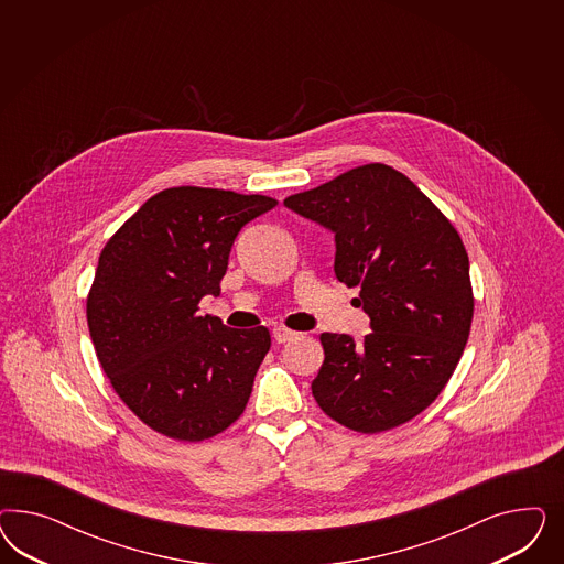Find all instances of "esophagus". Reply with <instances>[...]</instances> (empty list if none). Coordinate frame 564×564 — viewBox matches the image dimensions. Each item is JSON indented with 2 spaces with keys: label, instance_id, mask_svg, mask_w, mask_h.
<instances>
[{
  "label": "esophagus",
  "instance_id": "1",
  "mask_svg": "<svg viewBox=\"0 0 564 564\" xmlns=\"http://www.w3.org/2000/svg\"><path fill=\"white\" fill-rule=\"evenodd\" d=\"M273 337L276 343H288L291 341L293 337H297V333L285 328V326H276V328H273Z\"/></svg>",
  "mask_w": 564,
  "mask_h": 564
}]
</instances>
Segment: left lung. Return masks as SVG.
Masks as SVG:
<instances>
[{"label":"left lung","mask_w":564,"mask_h":564,"mask_svg":"<svg viewBox=\"0 0 564 564\" xmlns=\"http://www.w3.org/2000/svg\"><path fill=\"white\" fill-rule=\"evenodd\" d=\"M283 205L335 234V276L359 288L372 328L361 343L321 335L316 403L361 434L410 422L443 391L471 328L469 258L457 229L410 177L382 163L345 171Z\"/></svg>","instance_id":"left-lung-1"}]
</instances>
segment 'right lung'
I'll use <instances>...</instances> for the list:
<instances>
[{
  "instance_id": "1",
  "label": "right lung",
  "mask_w": 564,
  "mask_h": 564,
  "mask_svg": "<svg viewBox=\"0 0 564 564\" xmlns=\"http://www.w3.org/2000/svg\"><path fill=\"white\" fill-rule=\"evenodd\" d=\"M274 198L180 186L154 194L99 257L86 321L121 401L154 432L198 443L246 410L269 328H229L200 316L219 295L231 246Z\"/></svg>"
}]
</instances>
